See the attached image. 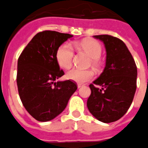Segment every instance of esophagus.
<instances>
[{"label": "esophagus", "instance_id": "obj_1", "mask_svg": "<svg viewBox=\"0 0 148 148\" xmlns=\"http://www.w3.org/2000/svg\"><path fill=\"white\" fill-rule=\"evenodd\" d=\"M82 86H83V85H82V84H77V87H78V88H81Z\"/></svg>", "mask_w": 148, "mask_h": 148}]
</instances>
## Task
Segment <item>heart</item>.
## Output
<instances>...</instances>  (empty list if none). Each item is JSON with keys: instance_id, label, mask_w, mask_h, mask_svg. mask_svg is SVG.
Returning a JSON list of instances; mask_svg holds the SVG:
<instances>
[{"instance_id": "1", "label": "heart", "mask_w": 148, "mask_h": 148, "mask_svg": "<svg viewBox=\"0 0 148 148\" xmlns=\"http://www.w3.org/2000/svg\"><path fill=\"white\" fill-rule=\"evenodd\" d=\"M76 49L87 53L91 58V65L95 69H99L101 67L102 62L100 60V55L102 54V46L99 42L94 39H86L80 42H75L74 43ZM74 57V51L71 44L65 42L58 48L56 52V60L58 65L62 69H68L73 64ZM94 77V72L91 69L81 70L78 69H72L66 74L68 79L74 81L78 83H84Z\"/></svg>"}]
</instances>
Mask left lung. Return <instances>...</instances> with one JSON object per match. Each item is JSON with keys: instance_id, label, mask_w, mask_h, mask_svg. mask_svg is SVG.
I'll return each mask as SVG.
<instances>
[{"instance_id": "8db88e82", "label": "left lung", "mask_w": 148, "mask_h": 148, "mask_svg": "<svg viewBox=\"0 0 148 148\" xmlns=\"http://www.w3.org/2000/svg\"><path fill=\"white\" fill-rule=\"evenodd\" d=\"M94 37L103 42L107 56L104 71L89 85L91 94L87 106L98 120L110 123L122 118L132 103L136 89L137 68L123 41L108 34Z\"/></svg>"}]
</instances>
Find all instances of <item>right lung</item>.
Instances as JSON below:
<instances>
[{"label":"right lung","instance_id":"right-lung-1","mask_svg":"<svg viewBox=\"0 0 148 148\" xmlns=\"http://www.w3.org/2000/svg\"><path fill=\"white\" fill-rule=\"evenodd\" d=\"M73 35L46 30L38 33L18 58L17 85L23 105L33 118L50 121L63 111L77 89L74 81L55 82L64 75L56 60L58 48Z\"/></svg>","mask_w":148,"mask_h":148}]
</instances>
